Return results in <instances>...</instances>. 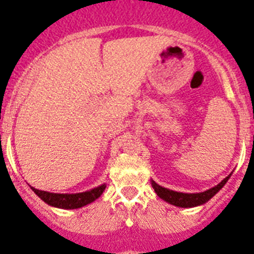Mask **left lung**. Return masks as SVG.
I'll return each mask as SVG.
<instances>
[{
    "instance_id": "left-lung-1",
    "label": "left lung",
    "mask_w": 254,
    "mask_h": 254,
    "mask_svg": "<svg viewBox=\"0 0 254 254\" xmlns=\"http://www.w3.org/2000/svg\"><path fill=\"white\" fill-rule=\"evenodd\" d=\"M230 177H231V174L227 175L225 179L222 180L221 183H218L215 187L204 190V192H200V193H183V192H177V190L162 187L160 184H157L154 180H150V183H152V187L154 190V192L157 193V196L162 198L163 201H166L169 204L178 207H194L206 204L211 197H214L215 194L223 188V186L227 183Z\"/></svg>"
}]
</instances>
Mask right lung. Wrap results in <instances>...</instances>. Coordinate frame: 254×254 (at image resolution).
Here are the masks:
<instances>
[{
  "instance_id": "add662e5",
  "label": "right lung",
  "mask_w": 254,
  "mask_h": 254,
  "mask_svg": "<svg viewBox=\"0 0 254 254\" xmlns=\"http://www.w3.org/2000/svg\"><path fill=\"white\" fill-rule=\"evenodd\" d=\"M106 188V184H101L96 188H92L85 192H80V193H53V192H47V190H40L36 188L31 187V190L39 196L45 204L50 205L53 207H58V209H79L85 205L91 204L94 200H97L102 194V192Z\"/></svg>"
}]
</instances>
